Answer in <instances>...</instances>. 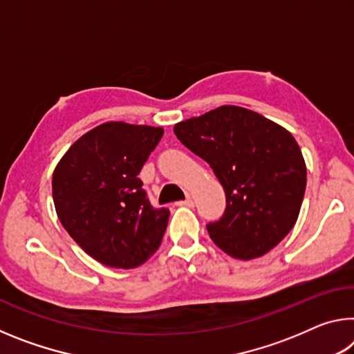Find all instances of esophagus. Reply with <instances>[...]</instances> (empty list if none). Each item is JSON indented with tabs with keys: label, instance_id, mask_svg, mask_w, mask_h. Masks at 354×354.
Wrapping results in <instances>:
<instances>
[{
	"label": "esophagus",
	"instance_id": "obj_1",
	"mask_svg": "<svg viewBox=\"0 0 354 354\" xmlns=\"http://www.w3.org/2000/svg\"><path fill=\"white\" fill-rule=\"evenodd\" d=\"M194 205H195V203H194V200L190 198V196H187V198H185L184 201L178 203V206H187V207H194Z\"/></svg>",
	"mask_w": 354,
	"mask_h": 354
}]
</instances>
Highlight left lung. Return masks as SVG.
<instances>
[{
    "label": "left lung",
    "mask_w": 354,
    "mask_h": 354,
    "mask_svg": "<svg viewBox=\"0 0 354 354\" xmlns=\"http://www.w3.org/2000/svg\"><path fill=\"white\" fill-rule=\"evenodd\" d=\"M175 134L225 189V214L206 226L218 248L250 261L289 234L306 190V164L289 131L257 112L221 106L175 124Z\"/></svg>",
    "instance_id": "1"
}]
</instances>
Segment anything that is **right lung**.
I'll return each mask as SVG.
<instances>
[{
	"mask_svg": "<svg viewBox=\"0 0 354 354\" xmlns=\"http://www.w3.org/2000/svg\"><path fill=\"white\" fill-rule=\"evenodd\" d=\"M162 136L147 124L103 123L77 139L53 173L62 226L107 267H139L162 242L170 211L153 207L137 178Z\"/></svg>",
	"mask_w": 354,
	"mask_h": 354,
	"instance_id": "1",
	"label": "right lung"
}]
</instances>
